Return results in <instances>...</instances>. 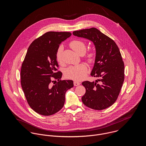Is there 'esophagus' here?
Returning a JSON list of instances; mask_svg holds the SVG:
<instances>
[{
  "label": "esophagus",
  "mask_w": 146,
  "mask_h": 146,
  "mask_svg": "<svg viewBox=\"0 0 146 146\" xmlns=\"http://www.w3.org/2000/svg\"><path fill=\"white\" fill-rule=\"evenodd\" d=\"M80 84V83L79 82H76V81L74 82V86H78V85H79Z\"/></svg>",
  "instance_id": "esophagus-1"
}]
</instances>
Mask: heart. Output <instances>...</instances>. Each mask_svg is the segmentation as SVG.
<instances>
[{"label": "heart", "mask_w": 146, "mask_h": 146, "mask_svg": "<svg viewBox=\"0 0 146 146\" xmlns=\"http://www.w3.org/2000/svg\"><path fill=\"white\" fill-rule=\"evenodd\" d=\"M70 47L78 54H84L86 52V45L83 42L79 40H75L70 43ZM63 46L60 45L57 51L56 60L58 62H62V53ZM86 60L87 62L91 64L94 62L96 58V53L94 51L90 52L86 56ZM88 73V68L84 64H80L74 66L69 67L67 68L65 76L67 78L74 80L76 81L82 80L85 78Z\"/></svg>", "instance_id": "heart-1"}]
</instances>
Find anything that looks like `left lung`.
<instances>
[{"instance_id": "obj_1", "label": "left lung", "mask_w": 146, "mask_h": 146, "mask_svg": "<svg viewBox=\"0 0 146 146\" xmlns=\"http://www.w3.org/2000/svg\"><path fill=\"white\" fill-rule=\"evenodd\" d=\"M73 35L92 41L96 50L90 75L98 79L82 83L86 89L82 102L92 109L104 110L117 100L124 81V63L120 50L112 39L94 27L75 31Z\"/></svg>"}]
</instances>
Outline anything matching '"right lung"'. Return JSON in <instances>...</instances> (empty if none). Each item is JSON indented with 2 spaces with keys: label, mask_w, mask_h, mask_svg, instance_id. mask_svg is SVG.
<instances>
[{
  "label": "right lung",
  "mask_w": 146,
  "mask_h": 146,
  "mask_svg": "<svg viewBox=\"0 0 146 146\" xmlns=\"http://www.w3.org/2000/svg\"><path fill=\"white\" fill-rule=\"evenodd\" d=\"M71 35L69 32L45 33L30 44L22 64V90L30 107L40 115H52L62 109L66 91L74 86L72 80L61 79L56 60L60 44Z\"/></svg>",
  "instance_id": "right-lung-1"
}]
</instances>
